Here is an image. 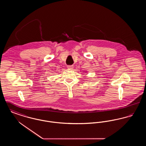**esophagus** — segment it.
Listing matches in <instances>:
<instances>
[{"label": "esophagus", "mask_w": 146, "mask_h": 146, "mask_svg": "<svg viewBox=\"0 0 146 146\" xmlns=\"http://www.w3.org/2000/svg\"><path fill=\"white\" fill-rule=\"evenodd\" d=\"M73 66H72V65H68V66H67V68H69V69H70V70H72L73 68Z\"/></svg>", "instance_id": "esophagus-1"}]
</instances>
